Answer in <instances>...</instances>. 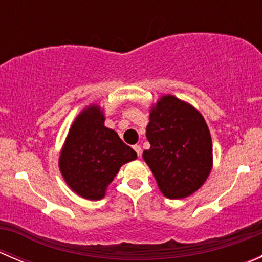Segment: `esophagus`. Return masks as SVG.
Instances as JSON below:
<instances>
[{"label": "esophagus", "mask_w": 262, "mask_h": 262, "mask_svg": "<svg viewBox=\"0 0 262 262\" xmlns=\"http://www.w3.org/2000/svg\"><path fill=\"white\" fill-rule=\"evenodd\" d=\"M133 149L136 150L137 152V156H141V153H142V148H141V146H138V144H136V146H133Z\"/></svg>", "instance_id": "34e87169"}]
</instances>
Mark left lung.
<instances>
[{"label": "left lung", "instance_id": "1", "mask_svg": "<svg viewBox=\"0 0 262 262\" xmlns=\"http://www.w3.org/2000/svg\"><path fill=\"white\" fill-rule=\"evenodd\" d=\"M146 136L150 148L143 158L166 198L182 199L204 184L212 168V138L191 105L162 96L150 110Z\"/></svg>", "mask_w": 262, "mask_h": 262}]
</instances>
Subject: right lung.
I'll return each instance as SVG.
<instances>
[{
    "instance_id": "1",
    "label": "right lung",
    "mask_w": 262,
    "mask_h": 262,
    "mask_svg": "<svg viewBox=\"0 0 262 262\" xmlns=\"http://www.w3.org/2000/svg\"><path fill=\"white\" fill-rule=\"evenodd\" d=\"M104 121L99 106L84 109L71 126L59 158L60 172L68 186L89 200L104 198L119 168L137 158L136 150Z\"/></svg>"
}]
</instances>
